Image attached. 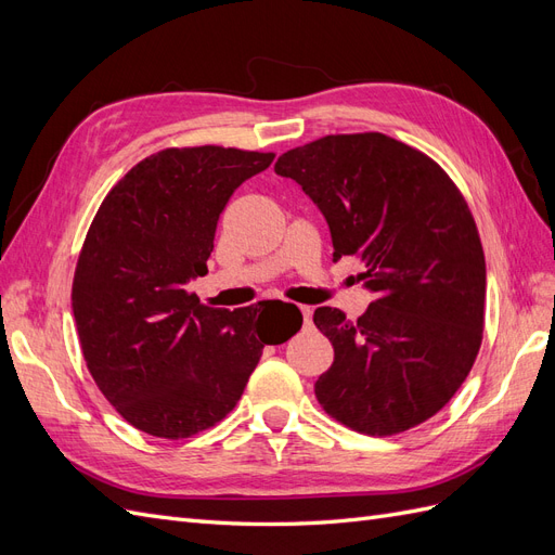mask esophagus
<instances>
[{
  "label": "esophagus",
  "mask_w": 555,
  "mask_h": 555,
  "mask_svg": "<svg viewBox=\"0 0 555 555\" xmlns=\"http://www.w3.org/2000/svg\"><path fill=\"white\" fill-rule=\"evenodd\" d=\"M300 314H304V322H306V326L312 322V310L310 308H306V306H300Z\"/></svg>",
  "instance_id": "34e87169"
}]
</instances>
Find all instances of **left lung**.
I'll return each instance as SVG.
<instances>
[{
	"instance_id": "obj_1",
	"label": "left lung",
	"mask_w": 555,
	"mask_h": 555,
	"mask_svg": "<svg viewBox=\"0 0 555 555\" xmlns=\"http://www.w3.org/2000/svg\"><path fill=\"white\" fill-rule=\"evenodd\" d=\"M275 173L324 215L333 261L359 257L373 304L349 322L317 308L335 359L314 396L365 435H396L438 414L481 345L486 261L463 194L418 150L377 131L335 133L284 153Z\"/></svg>"
}]
</instances>
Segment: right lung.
Wrapping results in <instances>:
<instances>
[{
  "mask_svg": "<svg viewBox=\"0 0 555 555\" xmlns=\"http://www.w3.org/2000/svg\"><path fill=\"white\" fill-rule=\"evenodd\" d=\"M273 153L201 145L150 155L115 184L82 243L72 308L90 373L122 418L190 438L236 408L266 345L304 324L292 304L222 310L188 284L208 273L220 212ZM287 309L285 324L279 310ZM285 335H281V331Z\"/></svg>",
  "mask_w": 555,
  "mask_h": 555,
  "instance_id": "1",
  "label": "right lung"
}]
</instances>
